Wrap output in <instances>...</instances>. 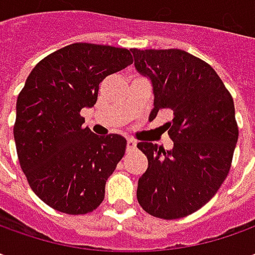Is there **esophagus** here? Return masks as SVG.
Returning a JSON list of instances; mask_svg holds the SVG:
<instances>
[{"instance_id":"1","label":"esophagus","mask_w":255,"mask_h":255,"mask_svg":"<svg viewBox=\"0 0 255 255\" xmlns=\"http://www.w3.org/2000/svg\"><path fill=\"white\" fill-rule=\"evenodd\" d=\"M126 149L129 150V152H132L136 149V140H133V139H128V143H126Z\"/></svg>"}]
</instances>
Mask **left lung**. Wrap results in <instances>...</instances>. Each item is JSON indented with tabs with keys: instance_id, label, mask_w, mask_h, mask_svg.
<instances>
[{
	"instance_id": "1",
	"label": "left lung",
	"mask_w": 255,
	"mask_h": 255,
	"mask_svg": "<svg viewBox=\"0 0 255 255\" xmlns=\"http://www.w3.org/2000/svg\"><path fill=\"white\" fill-rule=\"evenodd\" d=\"M134 68L152 81L150 118L167 109L173 149L137 143L147 170L137 201L150 216L174 220L201 209L226 180L239 139L234 102L220 76L181 49H132Z\"/></svg>"
}]
</instances>
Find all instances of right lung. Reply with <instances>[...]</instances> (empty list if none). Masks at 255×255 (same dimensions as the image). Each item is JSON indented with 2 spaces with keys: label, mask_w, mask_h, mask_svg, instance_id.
I'll list each match as a JSON object with an SVG mask.
<instances>
[{
  "label": "right lung",
  "mask_w": 255,
  "mask_h": 255,
  "mask_svg": "<svg viewBox=\"0 0 255 255\" xmlns=\"http://www.w3.org/2000/svg\"><path fill=\"white\" fill-rule=\"evenodd\" d=\"M132 62L126 48L78 42L45 56L26 78L16 99V154L29 187L49 207L86 214L105 199L126 139L96 136L81 111L96 103L108 75Z\"/></svg>",
  "instance_id": "right-lung-1"
}]
</instances>
